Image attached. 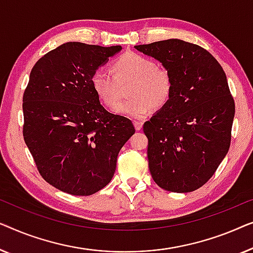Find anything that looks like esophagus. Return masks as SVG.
<instances>
[{
	"mask_svg": "<svg viewBox=\"0 0 253 253\" xmlns=\"http://www.w3.org/2000/svg\"><path fill=\"white\" fill-rule=\"evenodd\" d=\"M134 126H135V129L140 130L141 128H142V126H143V123L137 122V120H134Z\"/></svg>",
	"mask_w": 253,
	"mask_h": 253,
	"instance_id": "1",
	"label": "esophagus"
}]
</instances>
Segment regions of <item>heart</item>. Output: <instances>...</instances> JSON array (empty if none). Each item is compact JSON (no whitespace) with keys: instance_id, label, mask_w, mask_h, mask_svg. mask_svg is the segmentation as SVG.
I'll list each match as a JSON object with an SVG mask.
<instances>
[{"instance_id":"1","label":"heart","mask_w":253,"mask_h":253,"mask_svg":"<svg viewBox=\"0 0 253 253\" xmlns=\"http://www.w3.org/2000/svg\"><path fill=\"white\" fill-rule=\"evenodd\" d=\"M112 69L113 73L102 67L94 71L90 84L103 104L113 108L120 98V84L132 81L128 90L132 97L116 105L117 113L135 119L144 118L152 106L161 108L172 95V74L167 67L157 65L151 57L126 52L113 62Z\"/></svg>"}]
</instances>
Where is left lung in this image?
<instances>
[{
  "mask_svg": "<svg viewBox=\"0 0 253 253\" xmlns=\"http://www.w3.org/2000/svg\"><path fill=\"white\" fill-rule=\"evenodd\" d=\"M135 49L173 78L169 99L143 125L151 176L167 191L190 193L211 179L230 147L235 102L225 71L204 48L179 39Z\"/></svg>",
  "mask_w": 253,
  "mask_h": 253,
  "instance_id": "8db88e82",
  "label": "left lung"
}]
</instances>
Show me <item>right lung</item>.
<instances>
[{
	"mask_svg": "<svg viewBox=\"0 0 253 253\" xmlns=\"http://www.w3.org/2000/svg\"><path fill=\"white\" fill-rule=\"evenodd\" d=\"M122 45L66 42L35 63L23 96V136L40 175L57 189L89 196L111 181L133 123L103 108L91 74Z\"/></svg>",
	"mask_w": 253,
	"mask_h": 253,
	"instance_id": "1",
	"label": "right lung"
}]
</instances>
